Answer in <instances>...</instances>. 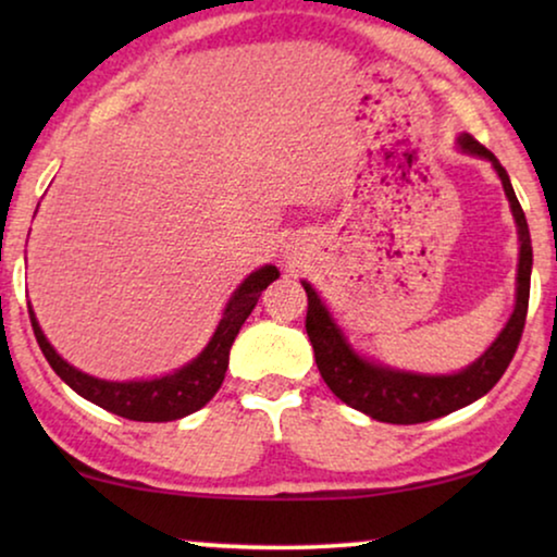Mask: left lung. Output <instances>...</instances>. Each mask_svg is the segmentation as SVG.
<instances>
[{
  "instance_id": "8db88e82",
  "label": "left lung",
  "mask_w": 557,
  "mask_h": 557,
  "mask_svg": "<svg viewBox=\"0 0 557 557\" xmlns=\"http://www.w3.org/2000/svg\"><path fill=\"white\" fill-rule=\"evenodd\" d=\"M456 147L463 154L486 159L494 166V172L502 180V187H505L509 210H512L517 225V240H520L515 309L507 324L502 326L497 339L474 362L461 368L459 372H451V375H429V372L400 370L370 360L368 355L357 352L352 347V342L347 339L345 330L332 317V311L326 309L317 288L309 281H301L304 292L309 296L307 334L311 347H314L317 368L322 372L326 387L342 403H347L349 408L360 410V413L383 423H425L479 400L505 375L524 330L532 273V243L528 220H524L520 200H517L512 182H509V174L499 164V159L469 134H461L456 139Z\"/></svg>"
}]
</instances>
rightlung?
I'll list each match as a JSON object with an SVG mask.
<instances>
[{
  "label": "right lung",
  "mask_w": 557,
  "mask_h": 557,
  "mask_svg": "<svg viewBox=\"0 0 557 557\" xmlns=\"http://www.w3.org/2000/svg\"><path fill=\"white\" fill-rule=\"evenodd\" d=\"M278 278L276 265L265 263L256 269L250 276L243 278V284L235 288L227 299L223 317L212 332V337L200 355L187 364H182L174 372L147 380H101L88 375L58 355V349L45 337L40 322H37L33 307H29V322H33L37 345H40L45 360L58 372V377L65 385H71L81 398L96 403L98 408L116 413L128 421L144 423H164L177 421L195 410H200L205 403H210L212 395L220 391L225 380L227 360H231V347L238 337L240 326L253 311L258 296L265 292V286Z\"/></svg>",
  "instance_id": "obj_1"
}]
</instances>
